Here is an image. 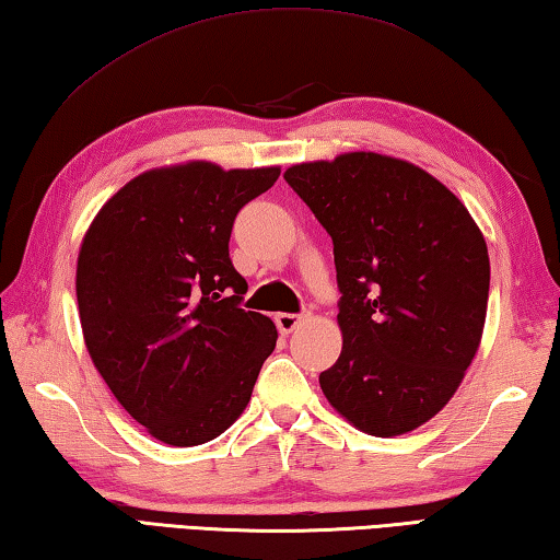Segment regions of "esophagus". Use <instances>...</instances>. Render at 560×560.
<instances>
[{
	"instance_id": "obj_1",
	"label": "esophagus",
	"mask_w": 560,
	"mask_h": 560,
	"mask_svg": "<svg viewBox=\"0 0 560 560\" xmlns=\"http://www.w3.org/2000/svg\"><path fill=\"white\" fill-rule=\"evenodd\" d=\"M307 317H310L307 312H302V315H290V312H280V315H275V325H278L282 335H290V331L298 329Z\"/></svg>"
}]
</instances>
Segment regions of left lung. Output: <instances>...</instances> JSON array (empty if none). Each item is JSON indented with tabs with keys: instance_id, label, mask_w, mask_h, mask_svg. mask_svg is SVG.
Segmentation results:
<instances>
[{
	"instance_id": "obj_1",
	"label": "left lung",
	"mask_w": 560,
	"mask_h": 560,
	"mask_svg": "<svg viewBox=\"0 0 560 560\" xmlns=\"http://www.w3.org/2000/svg\"><path fill=\"white\" fill-rule=\"evenodd\" d=\"M285 182L335 243L345 345L319 386L364 433H410L455 396L482 341L485 235L445 184L396 156L302 162Z\"/></svg>"
}]
</instances>
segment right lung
Returning <instances> with one entry per match:
<instances>
[{
  "label": "right lung",
  "mask_w": 560,
  "mask_h": 560,
  "mask_svg": "<svg viewBox=\"0 0 560 560\" xmlns=\"http://www.w3.org/2000/svg\"><path fill=\"white\" fill-rule=\"evenodd\" d=\"M280 166L186 162L127 182L88 229L75 295L83 339L113 396L152 438L209 443L248 406L272 319L245 312L229 241Z\"/></svg>",
  "instance_id": "right-lung-1"
}]
</instances>
